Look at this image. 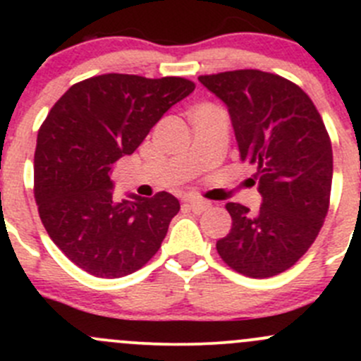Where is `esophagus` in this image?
<instances>
[{"label":"esophagus","mask_w":361,"mask_h":361,"mask_svg":"<svg viewBox=\"0 0 361 361\" xmlns=\"http://www.w3.org/2000/svg\"><path fill=\"white\" fill-rule=\"evenodd\" d=\"M188 209H192L194 213H202V211L209 209L211 204L207 201H202V199H190V201L187 202Z\"/></svg>","instance_id":"1"}]
</instances>
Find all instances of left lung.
I'll list each match as a JSON object with an SVG mask.
<instances>
[{"label": "left lung", "mask_w": 361, "mask_h": 361, "mask_svg": "<svg viewBox=\"0 0 361 361\" xmlns=\"http://www.w3.org/2000/svg\"><path fill=\"white\" fill-rule=\"evenodd\" d=\"M231 115L239 154L257 166L260 209L228 202L232 228L216 241L227 265L250 278L290 269L314 243L329 211L332 143L311 97L258 69L199 76ZM255 183V181H253Z\"/></svg>", "instance_id": "left-lung-1"}]
</instances>
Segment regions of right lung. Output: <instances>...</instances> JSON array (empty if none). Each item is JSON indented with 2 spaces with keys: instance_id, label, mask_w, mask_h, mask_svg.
Here are the masks:
<instances>
[{
  "instance_id": "right-lung-1",
  "label": "right lung",
  "mask_w": 361,
  "mask_h": 361,
  "mask_svg": "<svg viewBox=\"0 0 361 361\" xmlns=\"http://www.w3.org/2000/svg\"><path fill=\"white\" fill-rule=\"evenodd\" d=\"M178 76H92L69 87L39 127L35 197L43 227L64 255L96 278H122L157 253L180 202L113 197L116 160L130 155L173 104L194 92Z\"/></svg>"
}]
</instances>
